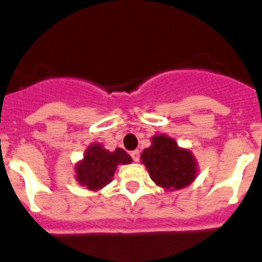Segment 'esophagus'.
Here are the masks:
<instances>
[{"mask_svg":"<svg viewBox=\"0 0 262 262\" xmlns=\"http://www.w3.org/2000/svg\"><path fill=\"white\" fill-rule=\"evenodd\" d=\"M131 158H133L134 162H139V159H140L139 149H135V151H133V152H131Z\"/></svg>","mask_w":262,"mask_h":262,"instance_id":"1","label":"esophagus"}]
</instances>
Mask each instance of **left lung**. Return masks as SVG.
<instances>
[{"mask_svg":"<svg viewBox=\"0 0 262 262\" xmlns=\"http://www.w3.org/2000/svg\"><path fill=\"white\" fill-rule=\"evenodd\" d=\"M142 162L154 182L165 189H180L191 184L198 171L192 154L165 135L154 136L152 146L143 151Z\"/></svg>","mask_w":262,"mask_h":262,"instance_id":"left-lung-1","label":"left lung"}]
</instances>
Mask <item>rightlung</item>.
Listing matches in <instances>:
<instances>
[{
	"label": "right lung",
	"instance_id": "obj_1",
	"mask_svg": "<svg viewBox=\"0 0 262 262\" xmlns=\"http://www.w3.org/2000/svg\"><path fill=\"white\" fill-rule=\"evenodd\" d=\"M133 159L122 148L114 152L104 149L100 144H93L84 152L83 160L77 164V180L89 189H100L111 182L118 164H128Z\"/></svg>",
	"mask_w": 262,
	"mask_h": 262
}]
</instances>
